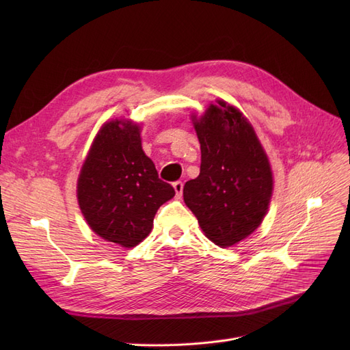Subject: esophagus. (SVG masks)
Masks as SVG:
<instances>
[{
  "label": "esophagus",
  "instance_id": "esophagus-1",
  "mask_svg": "<svg viewBox=\"0 0 350 350\" xmlns=\"http://www.w3.org/2000/svg\"><path fill=\"white\" fill-rule=\"evenodd\" d=\"M174 189H175V197H176V198H181L183 189H184V184H183L181 181L174 183Z\"/></svg>",
  "mask_w": 350,
  "mask_h": 350
}]
</instances>
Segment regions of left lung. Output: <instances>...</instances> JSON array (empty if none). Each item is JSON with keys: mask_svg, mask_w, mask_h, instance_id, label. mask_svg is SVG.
<instances>
[{"mask_svg": "<svg viewBox=\"0 0 350 350\" xmlns=\"http://www.w3.org/2000/svg\"><path fill=\"white\" fill-rule=\"evenodd\" d=\"M201 149L200 175L184 185V201L204 235L232 247L256 230L266 216L273 175L250 121L225 100L193 116Z\"/></svg>", "mask_w": 350, "mask_h": 350, "instance_id": "obj_1", "label": "left lung"}]
</instances>
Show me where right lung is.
I'll return each mask as SVG.
<instances>
[{
	"label": "right lung",
	"mask_w": 350,
	"mask_h": 350,
	"mask_svg": "<svg viewBox=\"0 0 350 350\" xmlns=\"http://www.w3.org/2000/svg\"><path fill=\"white\" fill-rule=\"evenodd\" d=\"M174 196L142 149L140 126L129 120L105 124L77 181L79 206L94 234L133 248L150 234L157 208Z\"/></svg>",
	"instance_id": "add662e5"
}]
</instances>
